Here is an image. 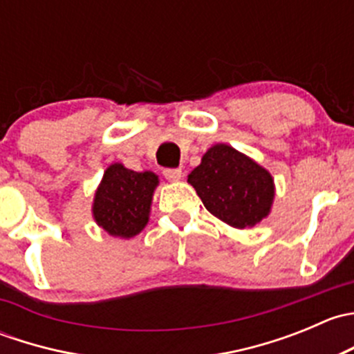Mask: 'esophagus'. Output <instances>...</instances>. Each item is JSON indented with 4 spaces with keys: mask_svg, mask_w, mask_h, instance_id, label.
I'll return each instance as SVG.
<instances>
[{
    "mask_svg": "<svg viewBox=\"0 0 354 354\" xmlns=\"http://www.w3.org/2000/svg\"><path fill=\"white\" fill-rule=\"evenodd\" d=\"M162 174H164V178L169 181H178V180H181V176H183L181 169H164Z\"/></svg>",
    "mask_w": 354,
    "mask_h": 354,
    "instance_id": "1",
    "label": "esophagus"
}]
</instances>
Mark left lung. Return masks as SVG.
I'll use <instances>...</instances> for the list:
<instances>
[{
	"label": "left lung",
	"instance_id": "obj_1",
	"mask_svg": "<svg viewBox=\"0 0 354 354\" xmlns=\"http://www.w3.org/2000/svg\"><path fill=\"white\" fill-rule=\"evenodd\" d=\"M212 216L245 230L266 219L272 207L274 180L269 171L226 144H216L188 174Z\"/></svg>",
	"mask_w": 354,
	"mask_h": 354
}]
</instances>
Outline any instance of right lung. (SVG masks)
Returning a JSON list of instances; mask_svg holds the SVG:
<instances>
[{
	"label": "right lung",
	"mask_w": 354,
	"mask_h": 354,
	"mask_svg": "<svg viewBox=\"0 0 354 354\" xmlns=\"http://www.w3.org/2000/svg\"><path fill=\"white\" fill-rule=\"evenodd\" d=\"M159 178L152 171L127 169L114 162L104 171L95 190L92 214L106 233L118 238H133L147 226L152 195Z\"/></svg>",
	"instance_id": "obj_1"
}]
</instances>
